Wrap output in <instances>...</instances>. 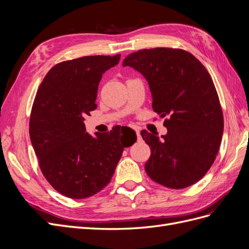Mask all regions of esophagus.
I'll list each match as a JSON object with an SVG mask.
<instances>
[{"mask_svg":"<svg viewBox=\"0 0 249 249\" xmlns=\"http://www.w3.org/2000/svg\"><path fill=\"white\" fill-rule=\"evenodd\" d=\"M135 131H136V134H137V137H138V138L140 139V138H141V136H140V131H139V130H137V129H136V130H135Z\"/></svg>","mask_w":249,"mask_h":249,"instance_id":"obj_1","label":"esophagus"}]
</instances>
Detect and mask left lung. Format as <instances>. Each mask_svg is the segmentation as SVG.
Here are the masks:
<instances>
[{
  "label": "left lung",
  "mask_w": 249,
  "mask_h": 249,
  "mask_svg": "<svg viewBox=\"0 0 249 249\" xmlns=\"http://www.w3.org/2000/svg\"><path fill=\"white\" fill-rule=\"evenodd\" d=\"M123 66L144 77L154 111L168 117L161 138L141 131L152 150L147 176L171 189L198 182L215 161L223 133L222 110L208 71L190 53L166 48L133 53Z\"/></svg>",
  "instance_id": "obj_1"
}]
</instances>
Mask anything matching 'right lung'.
Instances as JSON below:
<instances>
[{
    "label": "right lung",
    "mask_w": 249,
    "mask_h": 249,
    "mask_svg": "<svg viewBox=\"0 0 249 249\" xmlns=\"http://www.w3.org/2000/svg\"><path fill=\"white\" fill-rule=\"evenodd\" d=\"M120 55L86 56L55 65L44 77L30 117V139L44 178L64 196L82 199L100 192L114 175L126 127L86 132L85 116L96 109L103 74ZM137 139V137H136Z\"/></svg>",
    "instance_id": "1"
}]
</instances>
